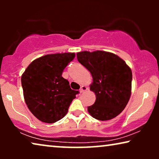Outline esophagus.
Segmentation results:
<instances>
[{
	"label": "esophagus",
	"mask_w": 159,
	"mask_h": 159,
	"mask_svg": "<svg viewBox=\"0 0 159 159\" xmlns=\"http://www.w3.org/2000/svg\"><path fill=\"white\" fill-rule=\"evenodd\" d=\"M88 90V87L85 85H82V86H81V88H80V93H83V92H84V91H86Z\"/></svg>",
	"instance_id": "1"
}]
</instances>
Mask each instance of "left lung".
<instances>
[{"label":"left lung","instance_id":"1","mask_svg":"<svg viewBox=\"0 0 159 159\" xmlns=\"http://www.w3.org/2000/svg\"><path fill=\"white\" fill-rule=\"evenodd\" d=\"M78 61L93 77L90 90L96 100L88 107L93 118L101 121L112 119L120 114L129 101L132 74L125 61L109 52L82 51L77 53Z\"/></svg>","mask_w":159,"mask_h":159}]
</instances>
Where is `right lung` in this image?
Instances as JSON below:
<instances>
[{
    "mask_svg": "<svg viewBox=\"0 0 159 159\" xmlns=\"http://www.w3.org/2000/svg\"><path fill=\"white\" fill-rule=\"evenodd\" d=\"M75 53L48 54L34 60L21 76L26 104L32 114L45 123H54L68 112L79 91L71 90L62 77Z\"/></svg>",
    "mask_w": 159,
    "mask_h": 159,
    "instance_id": "obj_1",
    "label": "right lung"
}]
</instances>
